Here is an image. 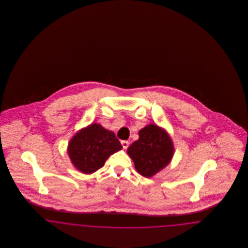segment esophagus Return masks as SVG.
Here are the masks:
<instances>
[{
  "instance_id": "34e87169",
  "label": "esophagus",
  "mask_w": 248,
  "mask_h": 248,
  "mask_svg": "<svg viewBox=\"0 0 248 248\" xmlns=\"http://www.w3.org/2000/svg\"><path fill=\"white\" fill-rule=\"evenodd\" d=\"M121 143H122V146H123L124 149H127L128 146H129V142L127 141V140H122Z\"/></svg>"
}]
</instances>
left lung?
<instances>
[{
  "label": "left lung",
  "instance_id": "8db88e82",
  "mask_svg": "<svg viewBox=\"0 0 248 248\" xmlns=\"http://www.w3.org/2000/svg\"><path fill=\"white\" fill-rule=\"evenodd\" d=\"M139 136L140 139L127 149V154L140 175L153 177L170 163L174 154L173 143L165 130L156 124L147 125Z\"/></svg>",
  "mask_w": 248,
  "mask_h": 248
}]
</instances>
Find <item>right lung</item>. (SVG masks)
I'll return each instance as SVG.
<instances>
[{
	"label": "right lung",
	"mask_w": 248,
	"mask_h": 248,
	"mask_svg": "<svg viewBox=\"0 0 248 248\" xmlns=\"http://www.w3.org/2000/svg\"><path fill=\"white\" fill-rule=\"evenodd\" d=\"M122 148L113 132L93 124L79 131L71 139L68 153L78 170L91 174L101 168L107 159Z\"/></svg>",
	"instance_id": "obj_1"
}]
</instances>
